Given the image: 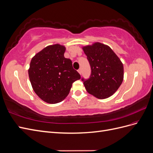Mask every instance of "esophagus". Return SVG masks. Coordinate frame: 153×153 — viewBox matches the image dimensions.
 Masks as SVG:
<instances>
[{"label": "esophagus", "instance_id": "1", "mask_svg": "<svg viewBox=\"0 0 153 153\" xmlns=\"http://www.w3.org/2000/svg\"><path fill=\"white\" fill-rule=\"evenodd\" d=\"M78 72L79 73V74H80V75H81V74H82V69H81V68H80L79 69H78Z\"/></svg>", "mask_w": 153, "mask_h": 153}]
</instances>
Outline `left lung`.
Returning a JSON list of instances; mask_svg holds the SVG:
<instances>
[{"label": "left lung", "mask_w": 153, "mask_h": 153, "mask_svg": "<svg viewBox=\"0 0 153 153\" xmlns=\"http://www.w3.org/2000/svg\"><path fill=\"white\" fill-rule=\"evenodd\" d=\"M91 68V75L84 80L86 91L98 99L114 94L121 85L124 67L121 60L108 46L96 42L82 47Z\"/></svg>", "instance_id": "8db88e82"}]
</instances>
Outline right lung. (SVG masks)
I'll list each match as a JSON object with an SVG mask.
<instances>
[{"instance_id": "add662e5", "label": "right lung", "mask_w": 153, "mask_h": 153, "mask_svg": "<svg viewBox=\"0 0 153 153\" xmlns=\"http://www.w3.org/2000/svg\"><path fill=\"white\" fill-rule=\"evenodd\" d=\"M65 51L63 45H49L31 59L28 73L32 89L48 103L55 104L64 100L73 83L80 79L71 60L64 57Z\"/></svg>"}]
</instances>
